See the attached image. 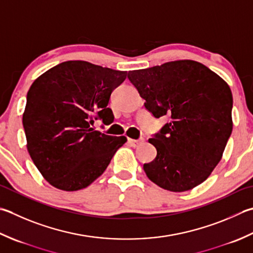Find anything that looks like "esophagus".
<instances>
[{"mask_svg":"<svg viewBox=\"0 0 253 253\" xmlns=\"http://www.w3.org/2000/svg\"><path fill=\"white\" fill-rule=\"evenodd\" d=\"M143 141H145V139H143V138H140L139 140H135V139H130V138H128V142H129V145H131L132 147H135V148L142 145Z\"/></svg>","mask_w":253,"mask_h":253,"instance_id":"obj_1","label":"esophagus"}]
</instances>
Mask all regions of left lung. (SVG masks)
<instances>
[{
  "label": "left lung",
  "instance_id": "1",
  "mask_svg": "<svg viewBox=\"0 0 253 253\" xmlns=\"http://www.w3.org/2000/svg\"><path fill=\"white\" fill-rule=\"evenodd\" d=\"M153 116L170 123L149 139L157 157L143 165L148 179L171 192L194 189L222 158L232 131V94L218 74L194 60L128 72Z\"/></svg>",
  "mask_w": 253,
  "mask_h": 253
}]
</instances>
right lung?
I'll list each match as a JSON object with an SVG mask.
<instances>
[{"instance_id":"1","label":"right lung","mask_w":253,"mask_h":253,"mask_svg":"<svg viewBox=\"0 0 253 253\" xmlns=\"http://www.w3.org/2000/svg\"><path fill=\"white\" fill-rule=\"evenodd\" d=\"M127 71L87 61L59 63L39 76L27 93L23 113L26 147L34 165L58 190H82L103 174L127 141L96 131L94 120L114 121L107 107Z\"/></svg>"}]
</instances>
